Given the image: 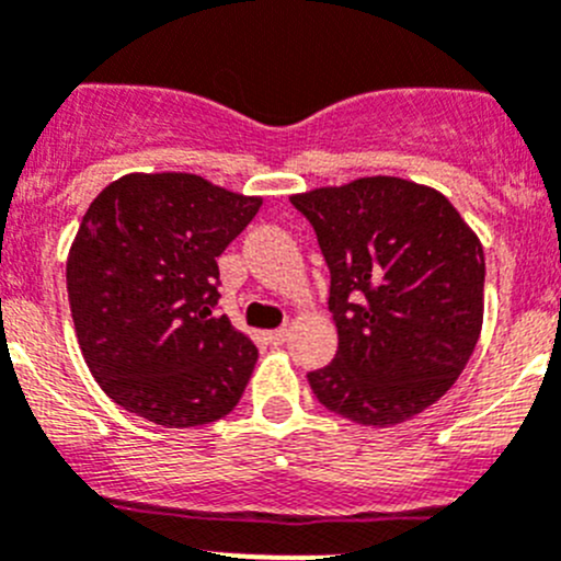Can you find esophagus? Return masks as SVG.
Wrapping results in <instances>:
<instances>
[{
	"label": "esophagus",
	"mask_w": 561,
	"mask_h": 561,
	"mask_svg": "<svg viewBox=\"0 0 561 561\" xmlns=\"http://www.w3.org/2000/svg\"><path fill=\"white\" fill-rule=\"evenodd\" d=\"M287 336H290V331L287 329H276V331H268V342L271 345H285Z\"/></svg>",
	"instance_id": "34e87169"
}]
</instances>
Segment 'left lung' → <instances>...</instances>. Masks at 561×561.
<instances>
[{
  "instance_id": "8db88e82",
  "label": "left lung",
  "mask_w": 561,
  "mask_h": 561,
  "mask_svg": "<svg viewBox=\"0 0 561 561\" xmlns=\"http://www.w3.org/2000/svg\"><path fill=\"white\" fill-rule=\"evenodd\" d=\"M331 274L336 356L307 373L320 405L356 425L405 422L444 397L482 329L485 254L436 188L362 178L290 197Z\"/></svg>"
}]
</instances>
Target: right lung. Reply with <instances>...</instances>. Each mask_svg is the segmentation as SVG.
<instances>
[{
    "instance_id": "add662e5",
    "label": "right lung",
    "mask_w": 561,
    "mask_h": 561,
    "mask_svg": "<svg viewBox=\"0 0 561 561\" xmlns=\"http://www.w3.org/2000/svg\"><path fill=\"white\" fill-rule=\"evenodd\" d=\"M263 199L199 175L108 183L68 254V301L92 378L125 411L197 427L241 400L257 347L219 304V257Z\"/></svg>"
}]
</instances>
